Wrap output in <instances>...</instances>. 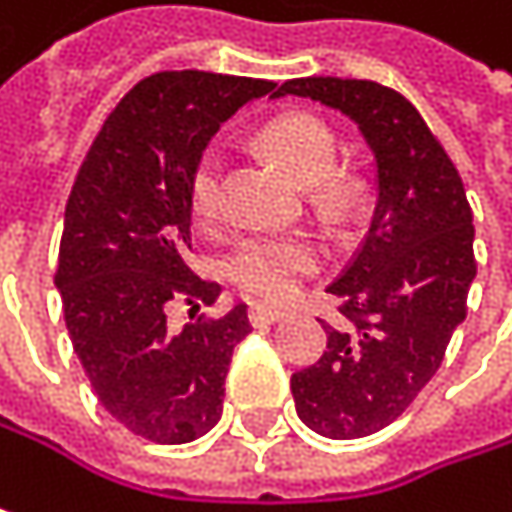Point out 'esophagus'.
Instances as JSON below:
<instances>
[{
  "label": "esophagus",
  "mask_w": 512,
  "mask_h": 512,
  "mask_svg": "<svg viewBox=\"0 0 512 512\" xmlns=\"http://www.w3.org/2000/svg\"><path fill=\"white\" fill-rule=\"evenodd\" d=\"M281 317H284V311H278V308H266V305H252L249 308V323L252 326H272Z\"/></svg>",
  "instance_id": "esophagus-1"
}]
</instances>
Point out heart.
Segmentation results:
<instances>
[{"label": "heart", "mask_w": 512, "mask_h": 512, "mask_svg": "<svg viewBox=\"0 0 512 512\" xmlns=\"http://www.w3.org/2000/svg\"><path fill=\"white\" fill-rule=\"evenodd\" d=\"M260 145L275 156L296 180L314 186V204L326 213H347L358 201V183L338 174V139L314 115L290 112L272 118L260 130ZM189 216L198 228H216L225 213V156L207 148L195 159L186 186ZM323 263V249L314 237L293 234H252L243 237L222 260V275L246 299L287 302L305 278Z\"/></svg>", "instance_id": "1"}]
</instances>
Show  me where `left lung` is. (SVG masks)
Instances as JSON below:
<instances>
[{"instance_id": "8db88e82", "label": "left lung", "mask_w": 512, "mask_h": 512, "mask_svg": "<svg viewBox=\"0 0 512 512\" xmlns=\"http://www.w3.org/2000/svg\"><path fill=\"white\" fill-rule=\"evenodd\" d=\"M308 97L353 118L376 156L379 198L350 266L326 290L341 323L326 353L293 373L296 415L329 439H361L397 421L436 376L465 320L477 275L460 171L418 109L370 79L308 76L272 97Z\"/></svg>"}]
</instances>
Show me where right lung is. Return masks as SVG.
<instances>
[{
  "label": "right lung",
  "mask_w": 512,
  "mask_h": 512,
  "mask_svg": "<svg viewBox=\"0 0 512 512\" xmlns=\"http://www.w3.org/2000/svg\"><path fill=\"white\" fill-rule=\"evenodd\" d=\"M269 79L162 70L136 82L103 121L64 207L55 287L73 353L103 409L156 445H183L222 418L246 305L168 326L171 302L213 305L216 281L186 263V186L216 130ZM192 317V314H189Z\"/></svg>",
  "instance_id": "1"
}]
</instances>
